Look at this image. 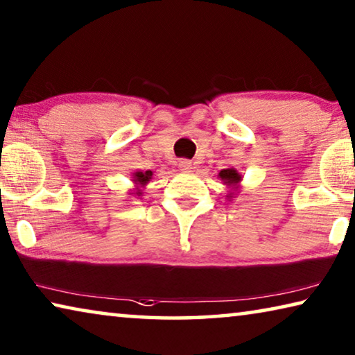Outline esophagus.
<instances>
[{"instance_id": "obj_1", "label": "esophagus", "mask_w": 355, "mask_h": 355, "mask_svg": "<svg viewBox=\"0 0 355 355\" xmlns=\"http://www.w3.org/2000/svg\"><path fill=\"white\" fill-rule=\"evenodd\" d=\"M179 170H181L182 173H190L192 171V162L190 160H181L179 162Z\"/></svg>"}]
</instances>
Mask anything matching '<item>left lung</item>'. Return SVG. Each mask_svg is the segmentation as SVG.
Listing matches in <instances>:
<instances>
[{
  "instance_id": "left-lung-1",
  "label": "left lung",
  "mask_w": 355,
  "mask_h": 355,
  "mask_svg": "<svg viewBox=\"0 0 355 355\" xmlns=\"http://www.w3.org/2000/svg\"><path fill=\"white\" fill-rule=\"evenodd\" d=\"M219 178L220 181L223 182V185H227V200L230 201L232 198H234V195L239 192V189H241V174H239L234 168H225V170H222L219 173Z\"/></svg>"
}]
</instances>
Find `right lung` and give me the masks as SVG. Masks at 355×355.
Here are the masks:
<instances>
[{
  "label": "right lung",
  "mask_w": 355,
  "mask_h": 355,
  "mask_svg": "<svg viewBox=\"0 0 355 355\" xmlns=\"http://www.w3.org/2000/svg\"><path fill=\"white\" fill-rule=\"evenodd\" d=\"M152 179V171H135L132 174V181H133V189L130 190L128 195L136 196V198H139V196H143L144 193V189L146 185L150 182Z\"/></svg>",
  "instance_id": "obj_1"
}]
</instances>
